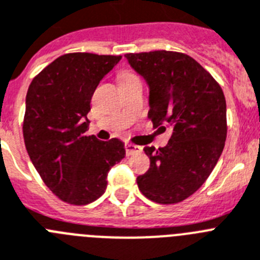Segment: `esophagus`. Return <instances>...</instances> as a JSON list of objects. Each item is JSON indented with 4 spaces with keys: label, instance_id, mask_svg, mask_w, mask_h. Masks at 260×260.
Returning <instances> with one entry per match:
<instances>
[{
    "label": "esophagus",
    "instance_id": "34e87169",
    "mask_svg": "<svg viewBox=\"0 0 260 260\" xmlns=\"http://www.w3.org/2000/svg\"><path fill=\"white\" fill-rule=\"evenodd\" d=\"M141 150H143V148H141V146L133 145V144H125V153H127V155L139 154Z\"/></svg>",
    "mask_w": 260,
    "mask_h": 260
}]
</instances>
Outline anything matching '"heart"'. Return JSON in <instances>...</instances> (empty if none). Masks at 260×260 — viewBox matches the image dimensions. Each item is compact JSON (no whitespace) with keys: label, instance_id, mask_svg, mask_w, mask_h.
<instances>
[{"label":"heart","instance_id":"obj_1","mask_svg":"<svg viewBox=\"0 0 260 260\" xmlns=\"http://www.w3.org/2000/svg\"><path fill=\"white\" fill-rule=\"evenodd\" d=\"M131 76H133V74H131V73H123V74H121L120 78H125V77H131Z\"/></svg>","mask_w":260,"mask_h":260}]
</instances>
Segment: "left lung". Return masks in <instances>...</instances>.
I'll return each instance as SVG.
<instances>
[{
	"instance_id": "8db88e82",
	"label": "left lung",
	"mask_w": 260,
	"mask_h": 260,
	"mask_svg": "<svg viewBox=\"0 0 260 260\" xmlns=\"http://www.w3.org/2000/svg\"><path fill=\"white\" fill-rule=\"evenodd\" d=\"M124 56L148 83V117L153 127L173 129L166 146L144 148L150 168L137 177V186L152 202L175 204L202 187L224 150V92L202 65L184 53L153 51Z\"/></svg>"
}]
</instances>
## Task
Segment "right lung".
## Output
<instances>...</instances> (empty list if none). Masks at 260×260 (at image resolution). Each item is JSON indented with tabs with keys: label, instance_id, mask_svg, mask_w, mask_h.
Segmentation results:
<instances>
[{
	"label": "right lung",
	"instance_id": "right-lung-1",
	"mask_svg": "<svg viewBox=\"0 0 260 260\" xmlns=\"http://www.w3.org/2000/svg\"><path fill=\"white\" fill-rule=\"evenodd\" d=\"M121 56L68 53L27 90L23 139L46 186L62 202L85 205L105 193L110 169L125 157L119 139L86 136L91 96Z\"/></svg>",
	"mask_w": 260,
	"mask_h": 260
}]
</instances>
